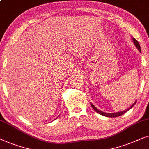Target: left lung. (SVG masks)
<instances>
[{
	"label": "left lung",
	"instance_id": "left-lung-1",
	"mask_svg": "<svg viewBox=\"0 0 149 149\" xmlns=\"http://www.w3.org/2000/svg\"><path fill=\"white\" fill-rule=\"evenodd\" d=\"M132 40H133L134 44V45L136 46V47L137 48V49L138 50V51H139V52H141V49H140V46L139 45V43H138V42L134 38H132ZM136 101L132 104V105H131L130 107L127 109H125V110L122 111H120V112L113 113H108L103 112V111H102L98 110V109L96 108V107L94 105L93 103H91V104L92 107L93 108V109L95 110L96 112H97L98 113H99L100 115H101V116H105V117H119V116H122L123 114H124L125 113H126L127 111L130 110V109H132V108L133 107V106L136 104Z\"/></svg>",
	"mask_w": 149,
	"mask_h": 149
}]
</instances>
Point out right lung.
<instances>
[{"mask_svg": "<svg viewBox=\"0 0 149 149\" xmlns=\"http://www.w3.org/2000/svg\"><path fill=\"white\" fill-rule=\"evenodd\" d=\"M58 117H56V118H58Z\"/></svg>", "mask_w": 149, "mask_h": 149, "instance_id": "obj_1", "label": "right lung"}]
</instances>
